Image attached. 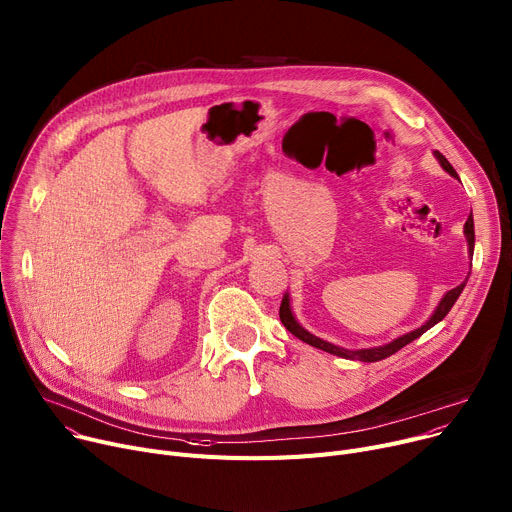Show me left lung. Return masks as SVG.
Returning a JSON list of instances; mask_svg holds the SVG:
<instances>
[{
    "instance_id": "obj_1",
    "label": "left lung",
    "mask_w": 512,
    "mask_h": 512,
    "mask_svg": "<svg viewBox=\"0 0 512 512\" xmlns=\"http://www.w3.org/2000/svg\"><path fill=\"white\" fill-rule=\"evenodd\" d=\"M436 158L440 160L442 168H445L449 175L457 177L455 168L451 166V162H449L445 156H442L440 152H436ZM457 179H459V177H457ZM465 236H467V243H469V255H473V243H475V232H473V216H469V218H467V222H465ZM465 284H467V280H465L463 284H459L457 288H453V290H449V292L445 294V298L440 300V304L436 306L434 315L430 317V321H428L426 325H422V327H420V329H416V331H410V333H405V335H401V337L393 339L391 344H387V346H381V348H368V350H356V352H354V350H344V348H337V346H333V344H329V342H323V339H319V337L311 335L309 331L302 329V327L296 323V319L292 317V311H290V300H288V294L282 298V304H280V319H282L284 327H286V329H288L292 335H296L298 339H302L304 344L315 346V348H319V350H323V352H329V354H335V356L350 358V360L377 362V360H383V358H387V356L395 354L397 350H401L403 346H407V344H410V342H414V339H418L422 333H426V331H428L430 327H434L438 321L445 319V317H447V313L453 309V304L457 302L459 294L463 292Z\"/></svg>"
}]
</instances>
